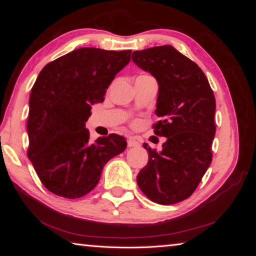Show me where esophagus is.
Masks as SVG:
<instances>
[{
	"label": "esophagus",
	"mask_w": 256,
	"mask_h": 256,
	"mask_svg": "<svg viewBox=\"0 0 256 256\" xmlns=\"http://www.w3.org/2000/svg\"><path fill=\"white\" fill-rule=\"evenodd\" d=\"M128 146H140V144H138V142L136 140V138H130L128 140Z\"/></svg>",
	"instance_id": "1"
}]
</instances>
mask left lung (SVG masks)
I'll list each match as a JSON object with an SVG mask.
<instances>
[{
  "label": "left lung",
  "mask_w": 256,
  "mask_h": 256,
  "mask_svg": "<svg viewBox=\"0 0 256 256\" xmlns=\"http://www.w3.org/2000/svg\"><path fill=\"white\" fill-rule=\"evenodd\" d=\"M132 60L158 82L154 132L167 138L162 150L144 146L149 160L136 182L158 204H175L192 196L212 160L216 99L196 63L170 45L136 50Z\"/></svg>",
  "instance_id": "obj_1"
}]
</instances>
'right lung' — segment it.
Masks as SVG:
<instances>
[{
    "instance_id": "add662e5",
    "label": "right lung",
    "mask_w": 256,
    "mask_h": 256,
    "mask_svg": "<svg viewBox=\"0 0 256 256\" xmlns=\"http://www.w3.org/2000/svg\"><path fill=\"white\" fill-rule=\"evenodd\" d=\"M131 53L84 47L48 63L37 76L29 99L28 158L50 192L86 196L108 160L126 148L125 138L114 133L92 142L86 122Z\"/></svg>"
}]
</instances>
